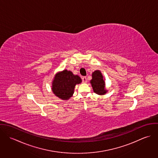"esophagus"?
<instances>
[{
	"label": "esophagus",
	"mask_w": 158,
	"mask_h": 158,
	"mask_svg": "<svg viewBox=\"0 0 158 158\" xmlns=\"http://www.w3.org/2000/svg\"><path fill=\"white\" fill-rule=\"evenodd\" d=\"M82 81H83V83H85L87 82L86 77H82Z\"/></svg>",
	"instance_id": "esophagus-1"
}]
</instances>
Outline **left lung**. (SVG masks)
<instances>
[{"mask_svg":"<svg viewBox=\"0 0 158 158\" xmlns=\"http://www.w3.org/2000/svg\"><path fill=\"white\" fill-rule=\"evenodd\" d=\"M92 79L90 80V83L94 92L98 95H103L107 92L105 89V81L103 80V75L100 70H95L92 73Z\"/></svg>","mask_w":158,"mask_h":158,"instance_id":"1","label":"left lung"}]
</instances>
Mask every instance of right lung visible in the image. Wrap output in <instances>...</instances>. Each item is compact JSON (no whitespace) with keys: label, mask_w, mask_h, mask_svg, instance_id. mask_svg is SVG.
<instances>
[{"label":"right lung","mask_w":158,"mask_h":158,"mask_svg":"<svg viewBox=\"0 0 158 158\" xmlns=\"http://www.w3.org/2000/svg\"><path fill=\"white\" fill-rule=\"evenodd\" d=\"M81 82V79L79 76L64 70L55 75L52 83V91L60 98L68 100L72 96L75 85Z\"/></svg>","instance_id":"right-lung-1"}]
</instances>
